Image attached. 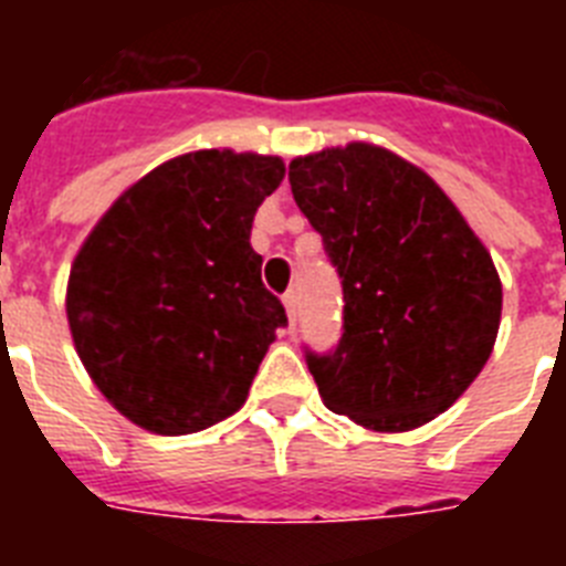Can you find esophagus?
<instances>
[{"label":"esophagus","mask_w":566,"mask_h":566,"mask_svg":"<svg viewBox=\"0 0 566 566\" xmlns=\"http://www.w3.org/2000/svg\"><path fill=\"white\" fill-rule=\"evenodd\" d=\"M284 302V311H287V319H291V328L296 326V291H287L282 296Z\"/></svg>","instance_id":"esophagus-1"}]
</instances>
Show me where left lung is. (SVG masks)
Instances as JSON below:
<instances>
[{
	"label": "left lung",
	"instance_id": "8db88e82",
	"mask_svg": "<svg viewBox=\"0 0 566 566\" xmlns=\"http://www.w3.org/2000/svg\"><path fill=\"white\" fill-rule=\"evenodd\" d=\"M287 179L344 287L337 346L305 349L326 408L376 431L434 420L491 358V252L426 172L381 146L305 155Z\"/></svg>",
	"mask_w": 566,
	"mask_h": 566
}]
</instances>
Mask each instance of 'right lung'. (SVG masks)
Instances as JSON below:
<instances>
[{"label": "right lung", "instance_id": "1", "mask_svg": "<svg viewBox=\"0 0 566 566\" xmlns=\"http://www.w3.org/2000/svg\"><path fill=\"white\" fill-rule=\"evenodd\" d=\"M282 158L202 149L155 167L75 255L66 319L93 385L155 434H190L247 402L287 326L249 243Z\"/></svg>", "mask_w": 566, "mask_h": 566}]
</instances>
